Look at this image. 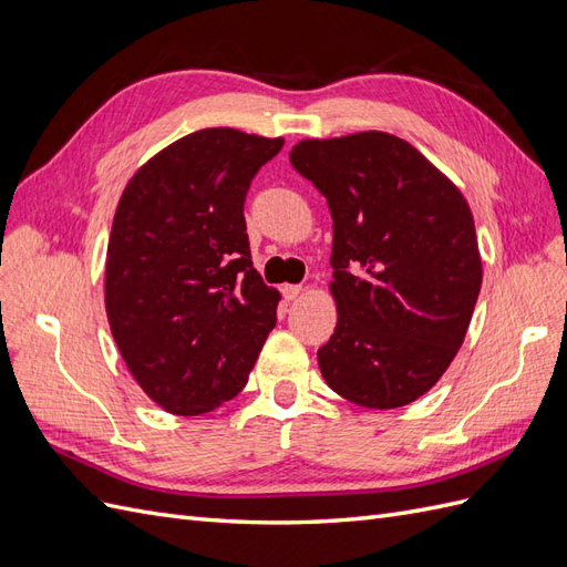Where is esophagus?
Here are the masks:
<instances>
[{
  "label": "esophagus",
  "mask_w": 567,
  "mask_h": 567,
  "mask_svg": "<svg viewBox=\"0 0 567 567\" xmlns=\"http://www.w3.org/2000/svg\"><path fill=\"white\" fill-rule=\"evenodd\" d=\"M281 293H284V298L290 302V300H296V298L302 293V286H298V284H286V286L281 288Z\"/></svg>",
  "instance_id": "obj_1"
}]
</instances>
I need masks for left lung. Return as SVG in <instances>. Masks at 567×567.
<instances>
[{
    "instance_id": "obj_1",
    "label": "left lung",
    "mask_w": 567,
    "mask_h": 567,
    "mask_svg": "<svg viewBox=\"0 0 567 567\" xmlns=\"http://www.w3.org/2000/svg\"><path fill=\"white\" fill-rule=\"evenodd\" d=\"M290 163L329 203L338 321L323 381L367 409L419 400L450 369L483 284L458 186L388 132L302 140Z\"/></svg>"
}]
</instances>
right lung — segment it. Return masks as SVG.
Returning a JSON list of instances; mask_svg holds the SVG:
<instances>
[{
	"instance_id": "right-lung-1",
	"label": "right lung",
	"mask_w": 567,
	"mask_h": 567,
	"mask_svg": "<svg viewBox=\"0 0 567 567\" xmlns=\"http://www.w3.org/2000/svg\"><path fill=\"white\" fill-rule=\"evenodd\" d=\"M281 146V136L198 130L151 156L117 200L106 317L134 381L169 414L236 398L277 323L281 293L252 267L244 203Z\"/></svg>"
}]
</instances>
